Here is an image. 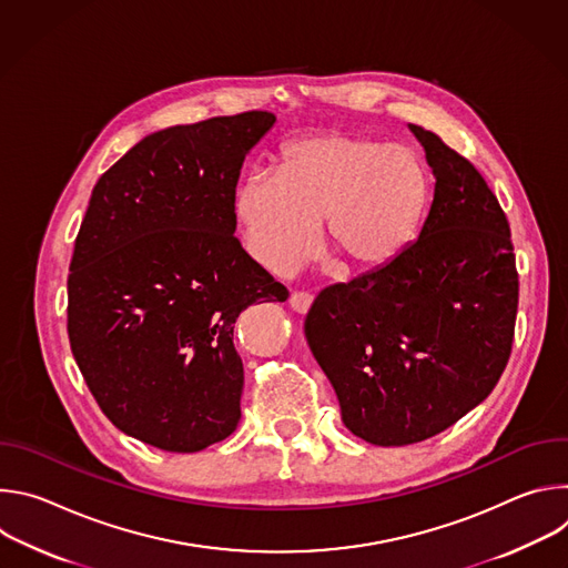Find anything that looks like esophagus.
<instances>
[{"mask_svg":"<svg viewBox=\"0 0 568 568\" xmlns=\"http://www.w3.org/2000/svg\"><path fill=\"white\" fill-rule=\"evenodd\" d=\"M310 305H312V294H307V292H292V296H290V307H292L294 312L305 314V312L310 310Z\"/></svg>","mask_w":568,"mask_h":568,"instance_id":"1","label":"esophagus"}]
</instances>
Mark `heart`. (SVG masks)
Listing matches in <instances>:
<instances>
[{
	"label": "heart",
	"instance_id": "heart-1",
	"mask_svg": "<svg viewBox=\"0 0 568 568\" xmlns=\"http://www.w3.org/2000/svg\"><path fill=\"white\" fill-rule=\"evenodd\" d=\"M427 197L418 156L346 134L287 143L278 175L252 173L233 195V215L250 256L276 276L303 267L326 247L348 270L388 263L412 240Z\"/></svg>",
	"mask_w": 568,
	"mask_h": 568
}]
</instances>
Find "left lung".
<instances>
[{
    "label": "left lung",
    "mask_w": 568,
    "mask_h": 568,
    "mask_svg": "<svg viewBox=\"0 0 568 568\" xmlns=\"http://www.w3.org/2000/svg\"><path fill=\"white\" fill-rule=\"evenodd\" d=\"M409 130L436 178L418 237L382 267L321 290L305 316L344 425L382 447L427 440L493 393L519 303L497 195L438 134Z\"/></svg>",
    "instance_id": "8db88e82"
}]
</instances>
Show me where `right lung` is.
I'll return each mask as SVG.
<instances>
[{"label": "right lung", "mask_w": 568, "mask_h": 568, "mask_svg": "<svg viewBox=\"0 0 568 568\" xmlns=\"http://www.w3.org/2000/svg\"><path fill=\"white\" fill-rule=\"evenodd\" d=\"M276 116L159 130L97 182L67 278L73 359L123 434L166 452L231 436L245 384L233 323L285 285L233 235L242 161Z\"/></svg>", "instance_id": "add662e5"}]
</instances>
